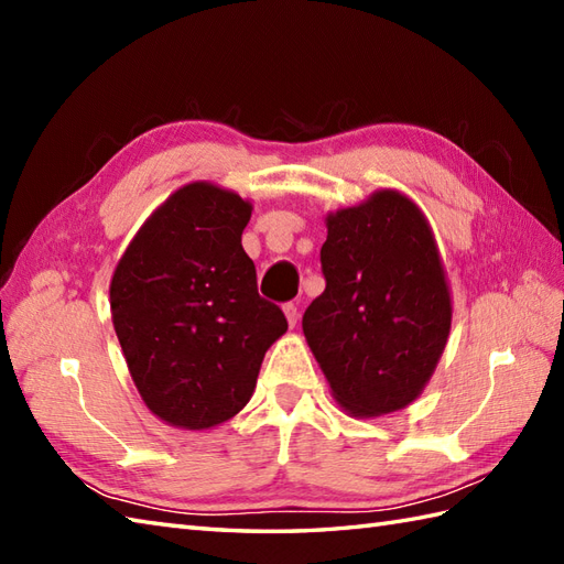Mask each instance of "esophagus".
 <instances>
[{
	"mask_svg": "<svg viewBox=\"0 0 564 564\" xmlns=\"http://www.w3.org/2000/svg\"><path fill=\"white\" fill-rule=\"evenodd\" d=\"M283 313H285V317H289V325L295 327L297 325V303L295 301L293 303H285L283 305Z\"/></svg>",
	"mask_w": 564,
	"mask_h": 564,
	"instance_id": "esophagus-1",
	"label": "esophagus"
}]
</instances>
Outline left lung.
I'll return each mask as SVG.
<instances>
[{
    "mask_svg": "<svg viewBox=\"0 0 564 564\" xmlns=\"http://www.w3.org/2000/svg\"><path fill=\"white\" fill-rule=\"evenodd\" d=\"M327 289L303 315L332 398L354 416L412 404L451 332V291L434 232L400 191L327 215Z\"/></svg>",
    "mask_w": 564,
    "mask_h": 564,
    "instance_id": "8db88e82",
    "label": "left lung"
}]
</instances>
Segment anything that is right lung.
Listing matches in <instances>:
<instances>
[{"mask_svg": "<svg viewBox=\"0 0 564 564\" xmlns=\"http://www.w3.org/2000/svg\"><path fill=\"white\" fill-rule=\"evenodd\" d=\"M251 203L186 184L140 227L111 279V317L148 410L203 431L249 402L269 346L289 322L257 291L242 249Z\"/></svg>", "mask_w": 564, "mask_h": 564, "instance_id": "add662e5", "label": "right lung"}]
</instances>
